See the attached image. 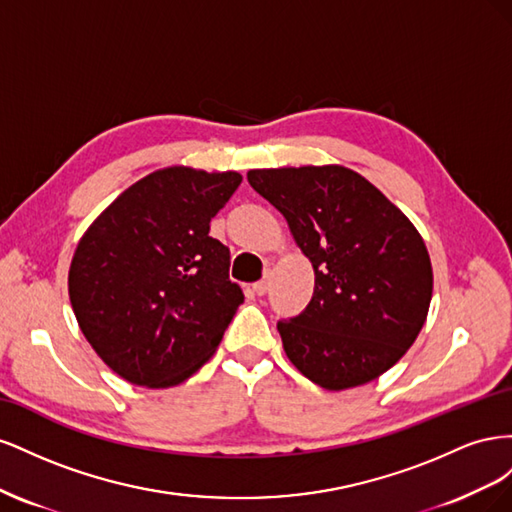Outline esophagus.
Instances as JSON below:
<instances>
[{
	"label": "esophagus",
	"mask_w": 512,
	"mask_h": 512,
	"mask_svg": "<svg viewBox=\"0 0 512 512\" xmlns=\"http://www.w3.org/2000/svg\"><path fill=\"white\" fill-rule=\"evenodd\" d=\"M252 288H254L256 294H260V297H262V294H267V290H269V275L262 277V280L256 282Z\"/></svg>",
	"instance_id": "esophagus-1"
}]
</instances>
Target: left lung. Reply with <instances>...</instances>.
I'll list each match as a JSON object with an SVG mask.
<instances>
[{"label":"left lung","mask_w":512,"mask_h":512,"mask_svg":"<svg viewBox=\"0 0 512 512\" xmlns=\"http://www.w3.org/2000/svg\"><path fill=\"white\" fill-rule=\"evenodd\" d=\"M312 260L314 297L277 322L292 365L344 391L391 369L421 333L433 290L423 237L389 198L344 166L250 170Z\"/></svg>","instance_id":"obj_1"}]
</instances>
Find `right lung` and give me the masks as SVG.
Returning a JSON list of instances; mask_svg holds the SVG:
<instances>
[{"instance_id": "obj_1", "label": "right lung", "mask_w": 512, "mask_h": 512, "mask_svg": "<svg viewBox=\"0 0 512 512\" xmlns=\"http://www.w3.org/2000/svg\"><path fill=\"white\" fill-rule=\"evenodd\" d=\"M239 183L232 170H156L113 200L76 245L74 316L123 380L175 386L220 346L243 292L228 280L230 252L209 237V222Z\"/></svg>"}]
</instances>
